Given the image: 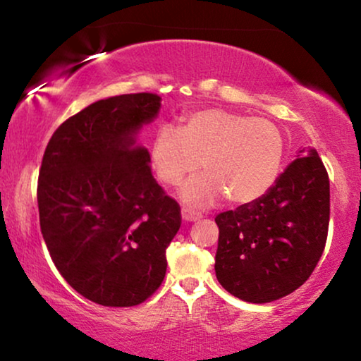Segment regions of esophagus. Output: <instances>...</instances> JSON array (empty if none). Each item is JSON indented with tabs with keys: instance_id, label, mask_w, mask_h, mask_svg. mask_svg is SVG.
Returning a JSON list of instances; mask_svg holds the SVG:
<instances>
[{
	"instance_id": "obj_1",
	"label": "esophagus",
	"mask_w": 361,
	"mask_h": 361,
	"mask_svg": "<svg viewBox=\"0 0 361 361\" xmlns=\"http://www.w3.org/2000/svg\"><path fill=\"white\" fill-rule=\"evenodd\" d=\"M182 219L185 221H197L202 219V215L199 212H194V210H189V209H182Z\"/></svg>"
}]
</instances>
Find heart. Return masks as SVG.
<instances>
[{
  "instance_id": "1",
  "label": "heart",
  "mask_w": 361,
  "mask_h": 361,
  "mask_svg": "<svg viewBox=\"0 0 361 361\" xmlns=\"http://www.w3.org/2000/svg\"><path fill=\"white\" fill-rule=\"evenodd\" d=\"M283 157L284 137L273 121L224 108L192 111L182 116L179 130L159 126L149 147L152 171L167 185H179L202 161L205 174L182 189L192 207L225 194L235 204L259 199L278 179Z\"/></svg>"
}]
</instances>
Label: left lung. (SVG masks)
<instances>
[{
	"instance_id": "8db88e82",
	"label": "left lung",
	"mask_w": 361,
	"mask_h": 361,
	"mask_svg": "<svg viewBox=\"0 0 361 361\" xmlns=\"http://www.w3.org/2000/svg\"><path fill=\"white\" fill-rule=\"evenodd\" d=\"M329 216V176L309 147L264 195L216 215V279L235 298L253 304L294 293L324 253Z\"/></svg>"
}]
</instances>
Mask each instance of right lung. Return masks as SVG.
<instances>
[{
	"label": "right lung",
	"instance_id": "obj_1",
	"mask_svg": "<svg viewBox=\"0 0 361 361\" xmlns=\"http://www.w3.org/2000/svg\"><path fill=\"white\" fill-rule=\"evenodd\" d=\"M161 97L130 93L98 100L54 133L37 184L41 231L62 278L83 298L131 307L166 276V248L180 207L152 177L136 142Z\"/></svg>",
	"mask_w": 361,
	"mask_h": 361
}]
</instances>
